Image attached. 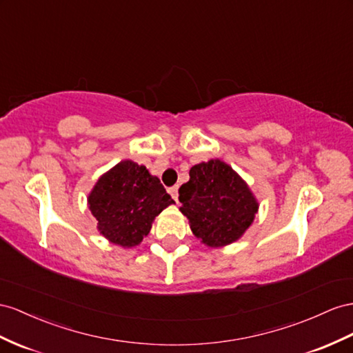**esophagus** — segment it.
Segmentation results:
<instances>
[{
  "label": "esophagus",
  "instance_id": "obj_1",
  "mask_svg": "<svg viewBox=\"0 0 353 353\" xmlns=\"http://www.w3.org/2000/svg\"><path fill=\"white\" fill-rule=\"evenodd\" d=\"M168 192H170L171 196H173V200H174L176 203H179V185H176V186H173V188H170Z\"/></svg>",
  "mask_w": 353,
  "mask_h": 353
}]
</instances>
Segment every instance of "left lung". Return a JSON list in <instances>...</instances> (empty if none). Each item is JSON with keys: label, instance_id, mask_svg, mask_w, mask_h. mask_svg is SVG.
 <instances>
[{"label": "left lung", "instance_id": "8db88e82", "mask_svg": "<svg viewBox=\"0 0 353 353\" xmlns=\"http://www.w3.org/2000/svg\"><path fill=\"white\" fill-rule=\"evenodd\" d=\"M179 201L194 236L209 248L237 241L254 222L259 207L245 180L221 159L189 170V182L180 186Z\"/></svg>", "mask_w": 353, "mask_h": 353}]
</instances>
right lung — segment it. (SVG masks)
I'll return each instance as SVG.
<instances>
[{
    "label": "right lung",
    "mask_w": 353,
    "mask_h": 353,
    "mask_svg": "<svg viewBox=\"0 0 353 353\" xmlns=\"http://www.w3.org/2000/svg\"><path fill=\"white\" fill-rule=\"evenodd\" d=\"M174 204L157 176L131 159L121 161L98 179L88 196L99 234L122 248H132L146 237L157 216Z\"/></svg>",
    "instance_id": "add662e5"
}]
</instances>
